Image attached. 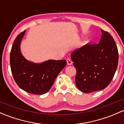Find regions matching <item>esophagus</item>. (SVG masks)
<instances>
[{"label":"esophagus","instance_id":"34e87169","mask_svg":"<svg viewBox=\"0 0 124 124\" xmlns=\"http://www.w3.org/2000/svg\"><path fill=\"white\" fill-rule=\"evenodd\" d=\"M67 64H68V65H71L72 64V61H71V59L70 58L67 59Z\"/></svg>","mask_w":124,"mask_h":124}]
</instances>
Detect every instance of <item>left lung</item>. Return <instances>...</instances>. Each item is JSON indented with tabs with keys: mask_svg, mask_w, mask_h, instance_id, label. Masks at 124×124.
Here are the masks:
<instances>
[{
	"mask_svg": "<svg viewBox=\"0 0 124 124\" xmlns=\"http://www.w3.org/2000/svg\"><path fill=\"white\" fill-rule=\"evenodd\" d=\"M99 43L87 44L71 54L77 73L76 84L85 93L106 88L112 81L118 64L116 44L108 32L101 30Z\"/></svg>",
	"mask_w": 124,
	"mask_h": 124,
	"instance_id": "obj_1",
	"label": "left lung"
}]
</instances>
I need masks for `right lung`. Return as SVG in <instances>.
<instances>
[{
    "instance_id": "1",
    "label": "right lung",
    "mask_w": 124,
    "mask_h": 124,
    "mask_svg": "<svg viewBox=\"0 0 124 124\" xmlns=\"http://www.w3.org/2000/svg\"><path fill=\"white\" fill-rule=\"evenodd\" d=\"M26 31L14 40L10 53V65L15 82L26 92L35 95L47 93L54 83L66 60H48L41 63L27 61L21 53L20 43Z\"/></svg>"
}]
</instances>
